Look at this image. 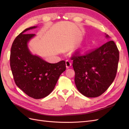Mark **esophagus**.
<instances>
[{
    "mask_svg": "<svg viewBox=\"0 0 129 129\" xmlns=\"http://www.w3.org/2000/svg\"><path fill=\"white\" fill-rule=\"evenodd\" d=\"M66 67H67V68H69L72 65V61L70 60H66Z\"/></svg>",
    "mask_w": 129,
    "mask_h": 129,
    "instance_id": "34e87169",
    "label": "esophagus"
}]
</instances>
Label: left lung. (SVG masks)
I'll return each instance as SVG.
<instances>
[{
	"mask_svg": "<svg viewBox=\"0 0 129 129\" xmlns=\"http://www.w3.org/2000/svg\"><path fill=\"white\" fill-rule=\"evenodd\" d=\"M105 38L109 39L108 35ZM78 90L87 97L102 94L114 81L117 71L119 51L115 43L108 41L92 52L72 57Z\"/></svg>",
	"mask_w": 129,
	"mask_h": 129,
	"instance_id": "8db88e82",
	"label": "left lung"
}]
</instances>
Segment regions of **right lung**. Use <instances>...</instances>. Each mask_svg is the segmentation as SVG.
I'll use <instances>...</instances> for the list:
<instances>
[{"instance_id": "1", "label": "right lung", "mask_w": 129, "mask_h": 129, "mask_svg": "<svg viewBox=\"0 0 129 129\" xmlns=\"http://www.w3.org/2000/svg\"><path fill=\"white\" fill-rule=\"evenodd\" d=\"M37 27L25 29L15 39L11 49L10 66L17 86L29 97L40 99L52 92L66 66L63 60L50 63L31 53L28 44L36 34L25 33Z\"/></svg>"}]
</instances>
